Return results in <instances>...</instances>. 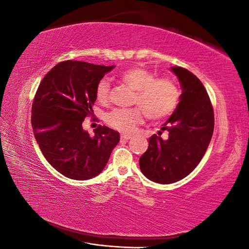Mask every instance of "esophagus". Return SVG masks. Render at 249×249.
I'll return each mask as SVG.
<instances>
[{
    "label": "esophagus",
    "mask_w": 249,
    "mask_h": 249,
    "mask_svg": "<svg viewBox=\"0 0 249 249\" xmlns=\"http://www.w3.org/2000/svg\"><path fill=\"white\" fill-rule=\"evenodd\" d=\"M123 140H129L131 138V135L130 134H122V136H120Z\"/></svg>",
    "instance_id": "esophagus-1"
}]
</instances>
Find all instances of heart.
<instances>
[{"instance_id":"heart-1","label":"heart","mask_w":249,"mask_h":249,"mask_svg":"<svg viewBox=\"0 0 249 249\" xmlns=\"http://www.w3.org/2000/svg\"><path fill=\"white\" fill-rule=\"evenodd\" d=\"M119 79L135 90L133 104L139 107L114 109L109 112L105 120L113 129L131 132L143 122V111L147 118L159 120L169 116L176 110L179 101V90L171 78H156L155 73L145 67L133 66L120 72ZM109 93V81L102 79L95 88L96 101L102 104L107 103Z\"/></svg>"}]
</instances>
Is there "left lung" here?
Returning <instances> with one entry per match:
<instances>
[{
	"label": "left lung",
	"mask_w": 249,
	"mask_h": 249,
	"mask_svg": "<svg viewBox=\"0 0 249 249\" xmlns=\"http://www.w3.org/2000/svg\"><path fill=\"white\" fill-rule=\"evenodd\" d=\"M171 71L178 79L182 94L178 107L161 127L168 132V137L153 135L139 159L143 175L159 184L176 183L192 172L205 155L214 131L213 107L200 80L183 67H171Z\"/></svg>",
	"instance_id": "1"
}]
</instances>
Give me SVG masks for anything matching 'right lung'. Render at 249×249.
Listing matches in <instances>:
<instances>
[{"instance_id": "1", "label": "right lung", "mask_w": 249, "mask_h": 249, "mask_svg": "<svg viewBox=\"0 0 249 249\" xmlns=\"http://www.w3.org/2000/svg\"><path fill=\"white\" fill-rule=\"evenodd\" d=\"M114 65H96L66 60L44 76L32 105L35 139L47 161L64 177L85 180L103 171L119 133L100 125L90 137L83 130L92 114L95 88Z\"/></svg>"}]
</instances>
